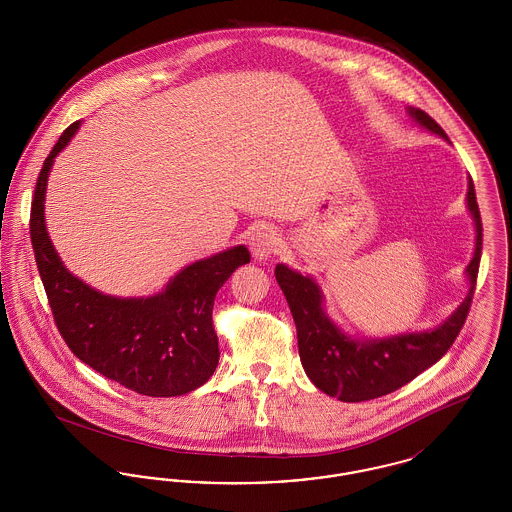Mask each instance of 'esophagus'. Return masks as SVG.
Masks as SVG:
<instances>
[{
  "instance_id": "34e87169",
  "label": "esophagus",
  "mask_w": 512,
  "mask_h": 512,
  "mask_svg": "<svg viewBox=\"0 0 512 512\" xmlns=\"http://www.w3.org/2000/svg\"><path fill=\"white\" fill-rule=\"evenodd\" d=\"M280 245V238L276 234L274 228L270 226H259L253 234H251V240H249V247H251V253L255 259L259 261H265L270 255L276 253Z\"/></svg>"
}]
</instances>
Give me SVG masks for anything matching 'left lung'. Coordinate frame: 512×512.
I'll list each match as a JSON object with an SVG mask.
<instances>
[{"mask_svg": "<svg viewBox=\"0 0 512 512\" xmlns=\"http://www.w3.org/2000/svg\"><path fill=\"white\" fill-rule=\"evenodd\" d=\"M409 115L420 126L449 140L438 122L422 109L409 107ZM466 205L476 224V249L466 267L470 288L457 311L434 330L378 340H355L326 317L322 307L324 297L311 276H303L286 265H276L274 276L286 295L297 328L301 365L318 390L345 403L376 399L409 384L447 353L468 317L482 257V217L472 178H468Z\"/></svg>", "mask_w": 512, "mask_h": 512, "instance_id": "1", "label": "left lung"}]
</instances>
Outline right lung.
<instances>
[{"instance_id": "right-lung-1", "label": "right lung", "mask_w": 512, "mask_h": 512, "mask_svg": "<svg viewBox=\"0 0 512 512\" xmlns=\"http://www.w3.org/2000/svg\"><path fill=\"white\" fill-rule=\"evenodd\" d=\"M73 122L49 151L38 176L30 240L59 334L74 355L105 378L149 397L184 395L203 386L219 365L213 305L232 272L249 263L245 245L180 270L151 297H113L86 286L49 242L44 201L53 159L71 142Z\"/></svg>"}]
</instances>
